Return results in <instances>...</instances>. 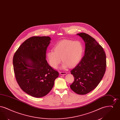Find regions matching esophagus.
Instances as JSON below:
<instances>
[{
    "mask_svg": "<svg viewBox=\"0 0 120 120\" xmlns=\"http://www.w3.org/2000/svg\"><path fill=\"white\" fill-rule=\"evenodd\" d=\"M67 74V72H66V71H61L60 72V74L61 75H66Z\"/></svg>",
    "mask_w": 120,
    "mask_h": 120,
    "instance_id": "34e87169",
    "label": "esophagus"
}]
</instances>
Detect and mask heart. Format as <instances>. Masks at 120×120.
Listing matches in <instances>:
<instances>
[{
    "mask_svg": "<svg viewBox=\"0 0 120 120\" xmlns=\"http://www.w3.org/2000/svg\"><path fill=\"white\" fill-rule=\"evenodd\" d=\"M84 48L79 41L64 40L60 42L54 47V49H51L47 52L46 57L49 65L55 68L62 61L64 64L63 68L68 66L74 67L81 61L83 56Z\"/></svg>",
    "mask_w": 120,
    "mask_h": 120,
    "instance_id": "heart-1",
    "label": "heart"
}]
</instances>
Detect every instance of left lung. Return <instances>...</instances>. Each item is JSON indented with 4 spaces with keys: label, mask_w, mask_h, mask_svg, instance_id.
<instances>
[{
    "label": "left lung",
    "mask_w": 120,
    "mask_h": 120,
    "mask_svg": "<svg viewBox=\"0 0 120 120\" xmlns=\"http://www.w3.org/2000/svg\"><path fill=\"white\" fill-rule=\"evenodd\" d=\"M77 35L85 43V55L71 71L74 81L70 86L75 93L84 95L94 90L102 79L106 68V56L102 47L85 33Z\"/></svg>",
    "instance_id": "8db88e82"
}]
</instances>
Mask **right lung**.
Listing matches in <instances>:
<instances>
[{"label":"right lung","mask_w":120,"mask_h":120,"mask_svg":"<svg viewBox=\"0 0 120 120\" xmlns=\"http://www.w3.org/2000/svg\"><path fill=\"white\" fill-rule=\"evenodd\" d=\"M51 38L33 36L20 46L13 57V69L21 89L33 97L40 98L51 91L59 73L46 60Z\"/></svg>","instance_id":"1"}]
</instances>
